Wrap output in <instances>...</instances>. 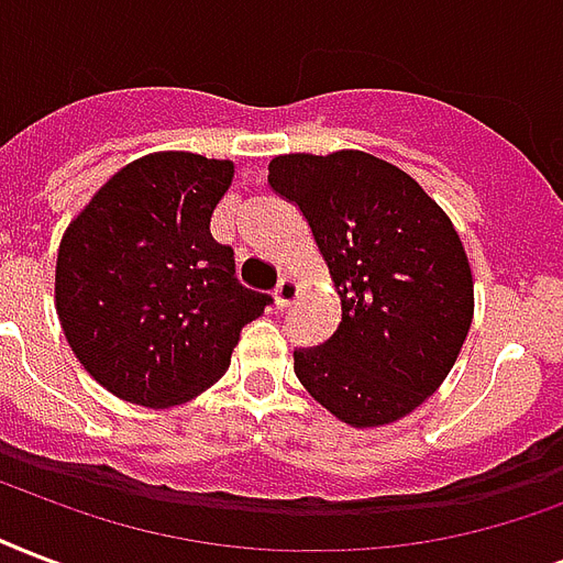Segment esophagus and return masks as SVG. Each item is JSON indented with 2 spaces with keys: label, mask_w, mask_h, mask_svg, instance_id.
<instances>
[{
  "label": "esophagus",
  "mask_w": 563,
  "mask_h": 563,
  "mask_svg": "<svg viewBox=\"0 0 563 563\" xmlns=\"http://www.w3.org/2000/svg\"><path fill=\"white\" fill-rule=\"evenodd\" d=\"M295 298H298V283L291 280V277H280V283L274 286V303L283 310V307H289Z\"/></svg>",
  "instance_id": "obj_1"
}]
</instances>
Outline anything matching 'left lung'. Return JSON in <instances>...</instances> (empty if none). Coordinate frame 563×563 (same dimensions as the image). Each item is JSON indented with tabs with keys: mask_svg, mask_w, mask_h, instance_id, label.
<instances>
[{
	"mask_svg": "<svg viewBox=\"0 0 563 563\" xmlns=\"http://www.w3.org/2000/svg\"><path fill=\"white\" fill-rule=\"evenodd\" d=\"M300 209L336 283L342 321L295 375L354 428L396 422L443 384L472 324V272L452 221L422 186L360 150L268 165Z\"/></svg>",
	"mask_w": 563,
	"mask_h": 563,
	"instance_id": "left-lung-1",
	"label": "left lung"
}]
</instances>
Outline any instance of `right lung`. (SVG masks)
I'll return each mask as SVG.
<instances>
[{"mask_svg": "<svg viewBox=\"0 0 563 563\" xmlns=\"http://www.w3.org/2000/svg\"><path fill=\"white\" fill-rule=\"evenodd\" d=\"M233 165L195 153L129 162L67 227L55 303L79 363L123 401L170 407L230 366L239 333L272 303L235 277L212 212Z\"/></svg>", "mask_w": 563, "mask_h": 563, "instance_id": "1", "label": "right lung"}]
</instances>
